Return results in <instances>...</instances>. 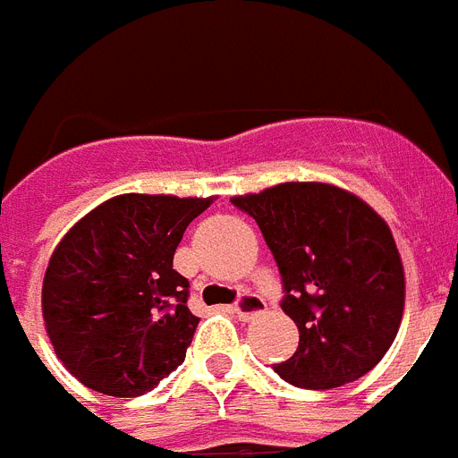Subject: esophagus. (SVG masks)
<instances>
[{
	"instance_id": "esophagus-1",
	"label": "esophagus",
	"mask_w": 458,
	"mask_h": 458,
	"mask_svg": "<svg viewBox=\"0 0 458 458\" xmlns=\"http://www.w3.org/2000/svg\"><path fill=\"white\" fill-rule=\"evenodd\" d=\"M265 300L259 298V295L246 293V295H241L239 302L233 305V314H236L241 321H248L252 319V317H258V314L265 312Z\"/></svg>"
}]
</instances>
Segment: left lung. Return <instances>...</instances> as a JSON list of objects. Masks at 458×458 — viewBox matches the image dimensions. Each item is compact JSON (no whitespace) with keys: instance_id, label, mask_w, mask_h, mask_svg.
I'll return each instance as SVG.
<instances>
[{"instance_id":"obj_1","label":"left lung","mask_w":458,"mask_h":458,"mask_svg":"<svg viewBox=\"0 0 458 458\" xmlns=\"http://www.w3.org/2000/svg\"><path fill=\"white\" fill-rule=\"evenodd\" d=\"M232 203L258 222L279 267L281 310L300 331L298 350L274 371L307 390L369 374L404 312V269L386 219L321 182H286Z\"/></svg>"}]
</instances>
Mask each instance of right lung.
I'll return each instance as SVG.
<instances>
[{
    "label": "right lung",
    "instance_id": "obj_1",
    "mask_svg": "<svg viewBox=\"0 0 458 458\" xmlns=\"http://www.w3.org/2000/svg\"><path fill=\"white\" fill-rule=\"evenodd\" d=\"M212 199L123 193L84 215L49 259L47 335L82 386L139 397L184 361L199 317L172 269L186 226Z\"/></svg>",
    "mask_w": 458,
    "mask_h": 458
}]
</instances>
